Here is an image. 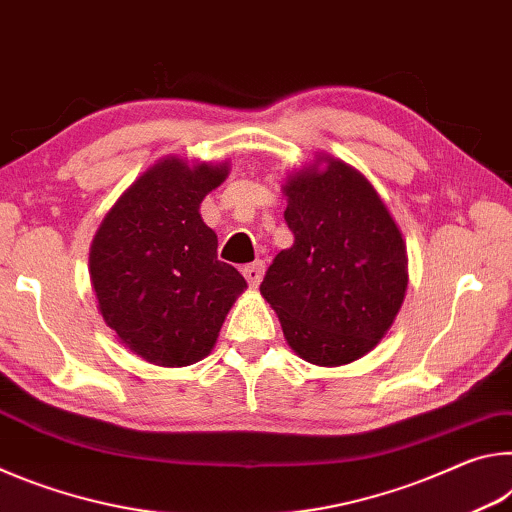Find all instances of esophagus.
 Here are the masks:
<instances>
[{
    "label": "esophagus",
    "instance_id": "1",
    "mask_svg": "<svg viewBox=\"0 0 512 512\" xmlns=\"http://www.w3.org/2000/svg\"><path fill=\"white\" fill-rule=\"evenodd\" d=\"M244 277L248 280L250 287H257V284L262 282V277H264V262H262V259H257V262L244 266Z\"/></svg>",
    "mask_w": 512,
    "mask_h": 512
}]
</instances>
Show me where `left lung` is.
Listing matches in <instances>:
<instances>
[{"label":"left lung","mask_w":512,"mask_h":512,"mask_svg":"<svg viewBox=\"0 0 512 512\" xmlns=\"http://www.w3.org/2000/svg\"><path fill=\"white\" fill-rule=\"evenodd\" d=\"M293 246L277 253L259 287L289 348L336 368L384 339L409 284L400 225L352 164L318 153L282 185Z\"/></svg>","instance_id":"8db88e82"}]
</instances>
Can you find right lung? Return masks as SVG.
I'll list each match as a JSON object with an SVG mask.
<instances>
[{
  "mask_svg": "<svg viewBox=\"0 0 512 512\" xmlns=\"http://www.w3.org/2000/svg\"><path fill=\"white\" fill-rule=\"evenodd\" d=\"M230 173L228 162L151 164L103 216L90 246V280L117 341L162 368L205 359L248 287L216 257L203 198Z\"/></svg>",
  "mask_w": 512,
  "mask_h": 512,
  "instance_id": "add662e5",
  "label": "right lung"
}]
</instances>
